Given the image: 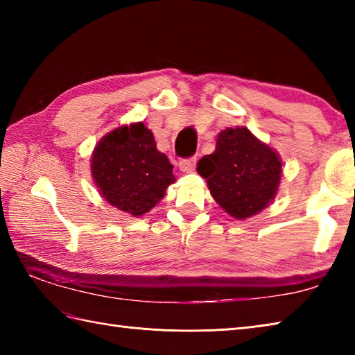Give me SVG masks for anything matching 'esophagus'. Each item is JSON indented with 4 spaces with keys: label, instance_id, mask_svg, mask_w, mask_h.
I'll list each match as a JSON object with an SVG mask.
<instances>
[{
    "label": "esophagus",
    "instance_id": "esophagus-1",
    "mask_svg": "<svg viewBox=\"0 0 355 355\" xmlns=\"http://www.w3.org/2000/svg\"><path fill=\"white\" fill-rule=\"evenodd\" d=\"M197 166V158L191 157V158H183V160L178 162V168L182 172H192Z\"/></svg>",
    "mask_w": 355,
    "mask_h": 355
}]
</instances>
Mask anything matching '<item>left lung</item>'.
<instances>
[{
  "instance_id": "1",
  "label": "left lung",
  "mask_w": 355,
  "mask_h": 355,
  "mask_svg": "<svg viewBox=\"0 0 355 355\" xmlns=\"http://www.w3.org/2000/svg\"><path fill=\"white\" fill-rule=\"evenodd\" d=\"M197 171L218 205L236 220H245L276 197L282 162L245 126L227 128L218 134L215 150L201 158Z\"/></svg>"
}]
</instances>
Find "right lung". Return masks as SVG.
<instances>
[{"instance_id":"add662e5","label":"right lung","mask_w":355,"mask_h":355,"mask_svg":"<svg viewBox=\"0 0 355 355\" xmlns=\"http://www.w3.org/2000/svg\"><path fill=\"white\" fill-rule=\"evenodd\" d=\"M172 169L141 122L112 130L92 155V175L105 201L132 216L149 212L164 197L175 182Z\"/></svg>"}]
</instances>
